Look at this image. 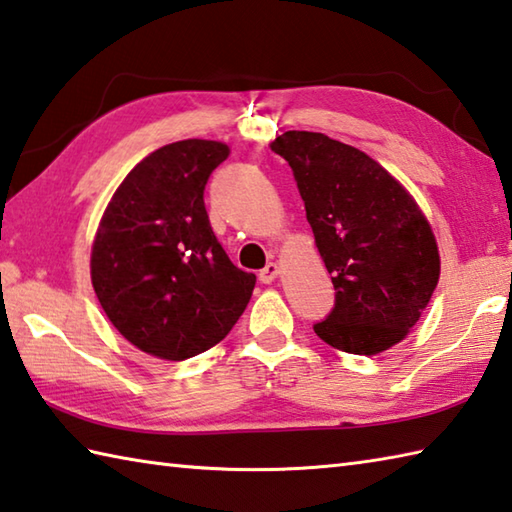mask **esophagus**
<instances>
[{
  "label": "esophagus",
  "mask_w": 512,
  "mask_h": 512,
  "mask_svg": "<svg viewBox=\"0 0 512 512\" xmlns=\"http://www.w3.org/2000/svg\"><path fill=\"white\" fill-rule=\"evenodd\" d=\"M279 275V266L275 262H268L262 270H259V282L262 284H273Z\"/></svg>",
  "instance_id": "esophagus-1"
}]
</instances>
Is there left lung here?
<instances>
[{
	"instance_id": "obj_1",
	"label": "left lung",
	"mask_w": 512,
	"mask_h": 512,
	"mask_svg": "<svg viewBox=\"0 0 512 512\" xmlns=\"http://www.w3.org/2000/svg\"><path fill=\"white\" fill-rule=\"evenodd\" d=\"M270 148L293 168L315 246L335 286L317 337L377 355L410 333L439 282V248L415 197L355 146L288 130Z\"/></svg>"
}]
</instances>
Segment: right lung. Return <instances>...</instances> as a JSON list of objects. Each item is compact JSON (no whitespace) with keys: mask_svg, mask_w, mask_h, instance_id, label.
Segmentation results:
<instances>
[{"mask_svg":"<svg viewBox=\"0 0 512 512\" xmlns=\"http://www.w3.org/2000/svg\"><path fill=\"white\" fill-rule=\"evenodd\" d=\"M230 155L224 142L184 139L144 157L110 197L90 250L95 295L119 335L168 362L230 333L255 275L239 270L210 228L204 188Z\"/></svg>","mask_w":512,"mask_h":512,"instance_id":"right-lung-1","label":"right lung"}]
</instances>
